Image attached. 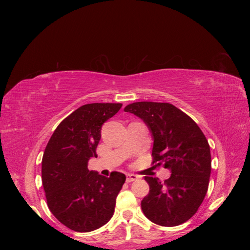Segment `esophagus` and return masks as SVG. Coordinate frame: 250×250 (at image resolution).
<instances>
[{"mask_svg": "<svg viewBox=\"0 0 250 250\" xmlns=\"http://www.w3.org/2000/svg\"><path fill=\"white\" fill-rule=\"evenodd\" d=\"M138 179L137 175H133V174H128L127 177H126V183H132V181H135Z\"/></svg>", "mask_w": 250, "mask_h": 250, "instance_id": "esophagus-1", "label": "esophagus"}]
</instances>
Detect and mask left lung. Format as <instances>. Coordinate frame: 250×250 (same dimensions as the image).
<instances>
[{
  "label": "left lung",
  "mask_w": 250,
  "mask_h": 250,
  "mask_svg": "<svg viewBox=\"0 0 250 250\" xmlns=\"http://www.w3.org/2000/svg\"><path fill=\"white\" fill-rule=\"evenodd\" d=\"M147 124L153 137L152 165L171 170L164 183L145 176L149 194L143 213L155 224L176 226L193 217L206 197L211 160L209 145L199 126L170 103L134 102L124 108Z\"/></svg>",
  "instance_id": "8db88e82"
}]
</instances>
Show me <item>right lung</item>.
I'll return each instance as SVG.
<instances>
[{
    "mask_svg": "<svg viewBox=\"0 0 250 250\" xmlns=\"http://www.w3.org/2000/svg\"><path fill=\"white\" fill-rule=\"evenodd\" d=\"M121 107V103L82 105L60 122L44 149L42 180L48 207L72 230L100 229L115 213L126 176L120 172L102 176L89 171L87 162L97 157L102 125Z\"/></svg>",
    "mask_w": 250,
    "mask_h": 250,
    "instance_id": "add662e5",
    "label": "right lung"
}]
</instances>
